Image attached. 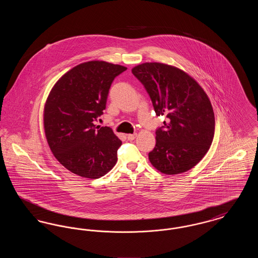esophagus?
<instances>
[{
    "label": "esophagus",
    "mask_w": 258,
    "mask_h": 258,
    "mask_svg": "<svg viewBox=\"0 0 258 258\" xmlns=\"http://www.w3.org/2000/svg\"><path fill=\"white\" fill-rule=\"evenodd\" d=\"M135 137H136V134H133V135H126V138H127V140H130V141L134 140Z\"/></svg>",
    "instance_id": "1"
}]
</instances>
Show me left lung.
Wrapping results in <instances>:
<instances>
[{
  "mask_svg": "<svg viewBox=\"0 0 258 258\" xmlns=\"http://www.w3.org/2000/svg\"><path fill=\"white\" fill-rule=\"evenodd\" d=\"M132 72L145 87L157 116L167 118L156 131L150 162L167 175L191 169L208 152L215 134L207 94L190 75L166 63L144 62Z\"/></svg>",
  "mask_w": 258,
  "mask_h": 258,
  "instance_id": "left-lung-1",
  "label": "left lung"
}]
</instances>
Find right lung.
I'll return each instance as SVG.
<instances>
[{
	"label": "right lung",
	"mask_w": 258,
	"mask_h": 258,
	"mask_svg": "<svg viewBox=\"0 0 258 258\" xmlns=\"http://www.w3.org/2000/svg\"><path fill=\"white\" fill-rule=\"evenodd\" d=\"M125 67L104 61L82 62L63 74L50 91L43 111L47 143L62 166L98 179L117 162L122 141L95 121L106 107L111 84Z\"/></svg>",
	"instance_id": "obj_1"
}]
</instances>
